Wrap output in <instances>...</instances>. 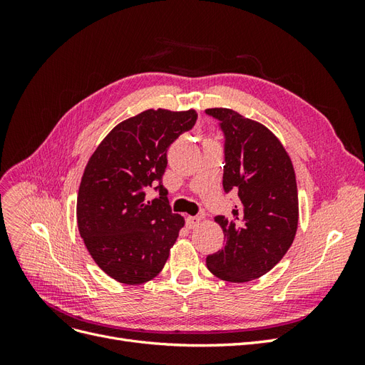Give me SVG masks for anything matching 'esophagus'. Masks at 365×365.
<instances>
[{"mask_svg":"<svg viewBox=\"0 0 365 365\" xmlns=\"http://www.w3.org/2000/svg\"><path fill=\"white\" fill-rule=\"evenodd\" d=\"M201 220H202L201 216H189V217H187V220H185V224H187V227H189L190 230H193V228H196L197 225L201 224Z\"/></svg>","mask_w":365,"mask_h":365,"instance_id":"obj_1","label":"esophagus"}]
</instances>
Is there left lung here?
<instances>
[{
  "label": "left lung",
  "instance_id": "obj_1",
  "mask_svg": "<svg viewBox=\"0 0 365 365\" xmlns=\"http://www.w3.org/2000/svg\"><path fill=\"white\" fill-rule=\"evenodd\" d=\"M224 132L225 193L237 195L230 217L216 216L225 245L207 268L225 282H251L271 271L292 245L298 193L292 161L280 140L259 121L228 108H210Z\"/></svg>",
  "mask_w": 365,
  "mask_h": 365
}]
</instances>
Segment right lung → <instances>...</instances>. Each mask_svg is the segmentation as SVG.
<instances>
[{
    "label": "right lung",
    "instance_id": "right-lung-1",
    "mask_svg": "<svg viewBox=\"0 0 365 365\" xmlns=\"http://www.w3.org/2000/svg\"><path fill=\"white\" fill-rule=\"evenodd\" d=\"M196 118L195 109H148L118 123L88 160L77 227L98 268L120 283L141 284L158 275L184 227L161 181L169 146ZM149 186L160 193L152 202L145 200Z\"/></svg>",
    "mask_w": 365,
    "mask_h": 365
}]
</instances>
